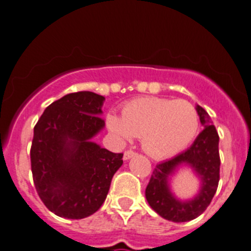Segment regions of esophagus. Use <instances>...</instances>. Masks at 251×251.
Here are the masks:
<instances>
[{"instance_id": "obj_1", "label": "esophagus", "mask_w": 251, "mask_h": 251, "mask_svg": "<svg viewBox=\"0 0 251 251\" xmlns=\"http://www.w3.org/2000/svg\"><path fill=\"white\" fill-rule=\"evenodd\" d=\"M134 156H136V152H134V151L127 150V151H126V152H124L123 158L124 159H129V158H132V157H134Z\"/></svg>"}]
</instances>
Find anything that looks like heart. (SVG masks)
I'll list each match as a JSON object with an SVG mask.
<instances>
[{
  "label": "heart",
  "mask_w": 251,
  "mask_h": 251,
  "mask_svg": "<svg viewBox=\"0 0 251 251\" xmlns=\"http://www.w3.org/2000/svg\"><path fill=\"white\" fill-rule=\"evenodd\" d=\"M106 126L121 139L142 138V147L154 158L172 157L196 138L200 118L186 100L145 97L128 101L117 114L106 115Z\"/></svg>",
  "instance_id": "obj_1"
}]
</instances>
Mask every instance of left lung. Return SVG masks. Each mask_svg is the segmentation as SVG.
Returning <instances> with one entry per match:
<instances>
[{
  "label": "left lung",
  "instance_id": "left-lung-1",
  "mask_svg": "<svg viewBox=\"0 0 251 251\" xmlns=\"http://www.w3.org/2000/svg\"><path fill=\"white\" fill-rule=\"evenodd\" d=\"M196 110L203 126V130L188 150L174 158L158 163L153 170L146 188V199L151 207L159 216L174 223H185L200 216L216 194L220 179L219 134L210 115L202 106L197 105ZM183 163L191 165L201 178V192L188 201L175 199L168 186V177Z\"/></svg>",
  "mask_w": 251,
  "mask_h": 251
}]
</instances>
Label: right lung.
<instances>
[{
	"label": "right lung",
	"instance_id": "right-lung-1",
	"mask_svg": "<svg viewBox=\"0 0 251 251\" xmlns=\"http://www.w3.org/2000/svg\"><path fill=\"white\" fill-rule=\"evenodd\" d=\"M104 97L93 92L66 94L51 103L34 128L30 158L32 178L44 205L65 219L98 211L123 153L92 142L104 128Z\"/></svg>",
	"mask_w": 251,
	"mask_h": 251
}]
</instances>
